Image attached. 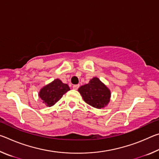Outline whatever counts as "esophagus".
<instances>
[{"label": "esophagus", "instance_id": "obj_1", "mask_svg": "<svg viewBox=\"0 0 159 159\" xmlns=\"http://www.w3.org/2000/svg\"><path fill=\"white\" fill-rule=\"evenodd\" d=\"M79 85H73V89L74 90H78V88H79Z\"/></svg>", "mask_w": 159, "mask_h": 159}]
</instances>
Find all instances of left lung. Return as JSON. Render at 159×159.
<instances>
[{
    "label": "left lung",
    "instance_id": "1",
    "mask_svg": "<svg viewBox=\"0 0 159 159\" xmlns=\"http://www.w3.org/2000/svg\"><path fill=\"white\" fill-rule=\"evenodd\" d=\"M78 91L86 103L96 109L104 108L111 98V90L98 77L91 79L88 84L80 86Z\"/></svg>",
    "mask_w": 159,
    "mask_h": 159
}]
</instances>
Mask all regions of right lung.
I'll return each mask as SVG.
<instances>
[{
  "instance_id": "add662e5",
  "label": "right lung",
  "mask_w": 159,
  "mask_h": 159,
  "mask_svg": "<svg viewBox=\"0 0 159 159\" xmlns=\"http://www.w3.org/2000/svg\"><path fill=\"white\" fill-rule=\"evenodd\" d=\"M70 90L69 85L56 79L43 87L39 91V96L47 107H52L62 98L64 94Z\"/></svg>"
}]
</instances>
